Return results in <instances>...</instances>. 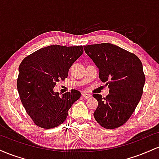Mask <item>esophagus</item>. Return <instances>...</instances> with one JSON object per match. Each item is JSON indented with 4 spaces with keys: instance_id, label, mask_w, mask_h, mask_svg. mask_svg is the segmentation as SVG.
<instances>
[{
    "instance_id": "34e87169",
    "label": "esophagus",
    "mask_w": 159,
    "mask_h": 159,
    "mask_svg": "<svg viewBox=\"0 0 159 159\" xmlns=\"http://www.w3.org/2000/svg\"><path fill=\"white\" fill-rule=\"evenodd\" d=\"M81 96H83V97L84 98H88L91 97V95L87 93H83L81 94Z\"/></svg>"
}]
</instances>
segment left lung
Masks as SVG:
<instances>
[{"mask_svg": "<svg viewBox=\"0 0 159 159\" xmlns=\"http://www.w3.org/2000/svg\"><path fill=\"white\" fill-rule=\"evenodd\" d=\"M99 69V78L109 87V95L93 94L98 102L93 116L101 126L113 129L130 118L143 94L145 75L135 54L111 43L84 46Z\"/></svg>", "mask_w": 159, "mask_h": 159, "instance_id": "1", "label": "left lung"}]
</instances>
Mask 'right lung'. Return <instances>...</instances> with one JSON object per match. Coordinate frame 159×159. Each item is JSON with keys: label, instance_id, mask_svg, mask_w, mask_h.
Segmentation results:
<instances>
[{"label": "right lung", "instance_id": "add662e5", "mask_svg": "<svg viewBox=\"0 0 159 159\" xmlns=\"http://www.w3.org/2000/svg\"><path fill=\"white\" fill-rule=\"evenodd\" d=\"M83 46L53 45L24 58L19 68L17 89L27 114L37 126L53 129L65 121L68 111L81 97L76 90L63 96L54 93L57 82L68 76L71 66L83 54Z\"/></svg>", "mask_w": 159, "mask_h": 159}]
</instances>
